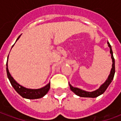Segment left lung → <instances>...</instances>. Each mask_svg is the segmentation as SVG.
<instances>
[{
  "label": "left lung",
  "instance_id": "1",
  "mask_svg": "<svg viewBox=\"0 0 121 121\" xmlns=\"http://www.w3.org/2000/svg\"><path fill=\"white\" fill-rule=\"evenodd\" d=\"M108 45L109 46V48H110V53H111V55H112V68L109 74V76H108V78L107 79L106 81L104 82V84L102 85L100 87V88L98 89L96 91H94L93 92H87V91H84L82 89H78L77 87H74L71 85L69 84L70 86V88H71V91H73L74 93L77 95L78 96H81V97H91V98H95L99 96V95H100L102 94H103L105 92V91L108 88V87L109 86V85L111 84V82L113 79L114 77L115 72V59L113 58V51H112V47L109 44V42H108Z\"/></svg>",
  "mask_w": 121,
  "mask_h": 121
}]
</instances>
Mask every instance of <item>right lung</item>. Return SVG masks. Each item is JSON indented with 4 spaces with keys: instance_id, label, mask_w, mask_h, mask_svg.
<instances>
[{
    "instance_id": "obj_1",
    "label": "right lung",
    "mask_w": 121,
    "mask_h": 121,
    "mask_svg": "<svg viewBox=\"0 0 121 121\" xmlns=\"http://www.w3.org/2000/svg\"><path fill=\"white\" fill-rule=\"evenodd\" d=\"M21 35H20L19 36V37L16 40V41L19 39ZM6 66L7 75H8V78H9L10 83L12 84V86L13 87V88L15 89V91H17V93L19 94L21 96H22L23 98H26V99H40V98H41L43 96H45V95L48 93V91H49L50 87V83H48L46 86L43 87L42 88L37 89H27V88H25L24 87L20 86L19 84H17V82L15 81L14 79L13 78V77L9 74L8 69V61H7L6 62Z\"/></svg>"
}]
</instances>
